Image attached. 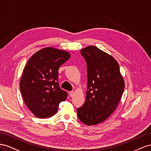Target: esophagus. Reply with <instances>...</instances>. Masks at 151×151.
I'll return each instance as SVG.
<instances>
[{"mask_svg":"<svg viewBox=\"0 0 151 151\" xmlns=\"http://www.w3.org/2000/svg\"><path fill=\"white\" fill-rule=\"evenodd\" d=\"M69 93H70V96L71 97H73V96H74V93H75V92H73V91H71V92H69Z\"/></svg>","mask_w":151,"mask_h":151,"instance_id":"34e87169","label":"esophagus"}]
</instances>
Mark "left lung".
<instances>
[{"label": "left lung", "mask_w": 151, "mask_h": 151, "mask_svg": "<svg viewBox=\"0 0 151 151\" xmlns=\"http://www.w3.org/2000/svg\"><path fill=\"white\" fill-rule=\"evenodd\" d=\"M87 68L86 100L77 109L80 121L88 126L99 124L117 107L124 89V81L117 61L93 45L81 50Z\"/></svg>", "instance_id": "1"}]
</instances>
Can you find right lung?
<instances>
[{"instance_id":"right-lung-1","label":"right lung","mask_w":151,"mask_h":151,"mask_svg":"<svg viewBox=\"0 0 151 151\" xmlns=\"http://www.w3.org/2000/svg\"><path fill=\"white\" fill-rule=\"evenodd\" d=\"M71 56L67 51L48 47L34 54L26 64L19 82L25 104L36 117L49 118L67 99L60 88L58 70Z\"/></svg>"}]
</instances>
